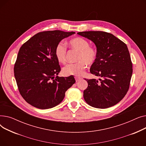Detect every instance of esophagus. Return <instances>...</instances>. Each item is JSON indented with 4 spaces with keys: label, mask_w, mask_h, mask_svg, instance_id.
<instances>
[{
    "label": "esophagus",
    "mask_w": 146,
    "mask_h": 146,
    "mask_svg": "<svg viewBox=\"0 0 146 146\" xmlns=\"http://www.w3.org/2000/svg\"><path fill=\"white\" fill-rule=\"evenodd\" d=\"M81 79H82V78H79V77H77V76H76V77H75V79H76V82H79L80 80H81Z\"/></svg>",
    "instance_id": "obj_1"
}]
</instances>
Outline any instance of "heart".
I'll list each match as a JSON object with an SVG mask.
<instances>
[{"label": "heart", "instance_id": "b5f03b06", "mask_svg": "<svg viewBox=\"0 0 146 146\" xmlns=\"http://www.w3.org/2000/svg\"><path fill=\"white\" fill-rule=\"evenodd\" d=\"M68 44L72 49L79 52L77 61L78 62L68 64L63 68L66 75L81 76L86 68L87 64H92L97 58L96 50L89 45V42L82 37H74L70 40ZM55 56L59 63H64L66 61L67 48L64 44L60 42L55 48Z\"/></svg>", "mask_w": 146, "mask_h": 146}]
</instances>
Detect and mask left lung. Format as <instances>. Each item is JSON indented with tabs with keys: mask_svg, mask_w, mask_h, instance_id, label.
<instances>
[{
	"mask_svg": "<svg viewBox=\"0 0 146 146\" xmlns=\"http://www.w3.org/2000/svg\"><path fill=\"white\" fill-rule=\"evenodd\" d=\"M96 45L97 58L90 72L99 76L85 79L88 86L83 98L90 106L96 108H110L121 101L128 90L133 74V66L127 45L112 34L103 31L78 33Z\"/></svg>",
	"mask_w": 146,
	"mask_h": 146,
	"instance_id": "8db88e82",
	"label": "left lung"
}]
</instances>
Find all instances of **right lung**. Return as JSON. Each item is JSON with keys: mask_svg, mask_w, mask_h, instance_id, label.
<instances>
[{"mask_svg": "<svg viewBox=\"0 0 146 146\" xmlns=\"http://www.w3.org/2000/svg\"><path fill=\"white\" fill-rule=\"evenodd\" d=\"M74 32L55 30L39 33L22 45L14 66L19 91L27 102L45 110L58 105L76 82L73 76L58 77L56 45Z\"/></svg>", "mask_w": 146, "mask_h": 146, "instance_id": "obj_1", "label": "right lung"}]
</instances>
